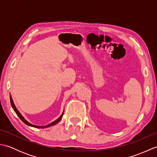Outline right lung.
Masks as SVG:
<instances>
[{
	"instance_id": "1",
	"label": "right lung",
	"mask_w": 157,
	"mask_h": 157,
	"mask_svg": "<svg viewBox=\"0 0 157 157\" xmlns=\"http://www.w3.org/2000/svg\"><path fill=\"white\" fill-rule=\"evenodd\" d=\"M10 101H11V106H12V108L13 109V110H14V111L16 113V114L17 115V116L20 118V119H21L23 123H25L26 125H29V126H31V127H34V128H48V127H51V126H52V125H54L56 124V123H59V122L60 121V120H61V119H62V117H63V114H64V111H63V113H62V115H61V116H60L57 119L55 120V121L52 122L51 123H50V124H48V125H45V126H37V125H34L31 124L30 123H29V122L27 121V120H25V118L23 117L21 115V113H20L19 112L17 109L16 108V106H15V104H14V102H13V99H12L11 96H10Z\"/></svg>"
}]
</instances>
